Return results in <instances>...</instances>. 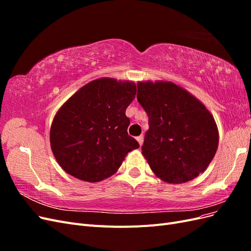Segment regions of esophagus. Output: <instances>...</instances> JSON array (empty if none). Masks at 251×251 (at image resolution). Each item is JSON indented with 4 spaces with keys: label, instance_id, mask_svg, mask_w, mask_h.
<instances>
[{
    "label": "esophagus",
    "instance_id": "1",
    "mask_svg": "<svg viewBox=\"0 0 251 251\" xmlns=\"http://www.w3.org/2000/svg\"><path fill=\"white\" fill-rule=\"evenodd\" d=\"M136 139H137V141H138V143H139V146L141 147V146H142V143H143V135L138 136V137L136 138Z\"/></svg>",
    "mask_w": 251,
    "mask_h": 251
}]
</instances>
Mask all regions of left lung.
I'll list each match as a JSON object with an SVG mask.
<instances>
[{"instance_id": "left-lung-1", "label": "left lung", "mask_w": 251, "mask_h": 251, "mask_svg": "<svg viewBox=\"0 0 251 251\" xmlns=\"http://www.w3.org/2000/svg\"><path fill=\"white\" fill-rule=\"evenodd\" d=\"M137 100L149 117L141 148L153 171L170 183H184L214 158L219 135L205 105L173 82H138Z\"/></svg>"}]
</instances>
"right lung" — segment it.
Instances as JSON below:
<instances>
[{
	"label": "right lung",
	"mask_w": 251,
	"mask_h": 251,
	"mask_svg": "<svg viewBox=\"0 0 251 251\" xmlns=\"http://www.w3.org/2000/svg\"><path fill=\"white\" fill-rule=\"evenodd\" d=\"M136 95L132 81L100 78L87 83L59 109L51 126L56 161L71 176L98 182L116 173L139 143L127 134L126 110Z\"/></svg>",
	"instance_id": "1"
}]
</instances>
